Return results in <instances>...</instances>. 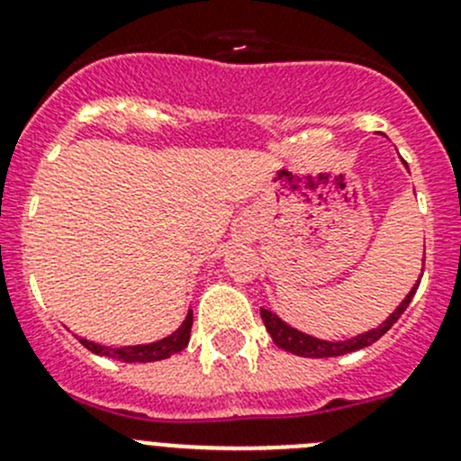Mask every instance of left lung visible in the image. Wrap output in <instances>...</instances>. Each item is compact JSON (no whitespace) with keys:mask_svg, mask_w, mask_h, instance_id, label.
<instances>
[{"mask_svg":"<svg viewBox=\"0 0 461 461\" xmlns=\"http://www.w3.org/2000/svg\"><path fill=\"white\" fill-rule=\"evenodd\" d=\"M422 271H424V260H422ZM418 287H420V278L418 283L411 287V292L406 294V298L397 304L395 312L391 313L384 322L377 324L375 329H369V331L357 333V336L348 338V340H338V342L320 340V338H313L309 336V333L298 331V329L292 327V324L285 322L283 318L271 313L269 309H260V318H263L265 327H267L271 340L276 342V347L285 348V351L294 353V356H300V357H336V356H345V353H351V351H360V348L369 347L373 342L380 340V338L397 322V318L406 312V307H409L411 298H413L415 292H418Z\"/></svg>","mask_w":461,"mask_h":461,"instance_id":"left-lung-1","label":"left lung"}]
</instances>
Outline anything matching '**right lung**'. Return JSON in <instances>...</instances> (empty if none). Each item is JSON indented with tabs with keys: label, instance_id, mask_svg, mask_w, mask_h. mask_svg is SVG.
<instances>
[{
	"label": "right lung",
	"instance_id": "1",
	"mask_svg": "<svg viewBox=\"0 0 461 461\" xmlns=\"http://www.w3.org/2000/svg\"><path fill=\"white\" fill-rule=\"evenodd\" d=\"M192 320L194 313L192 309L187 312L185 320H183L181 327L176 329L169 336L161 338L157 342H149V345H132V347H105V345H96V342L86 340V338H79V342L84 345L88 351L96 353V356L104 357H113V360H121V362H158L166 360V357L174 356V353L183 351L190 342V331H192Z\"/></svg>",
	"mask_w": 461,
	"mask_h": 461
}]
</instances>
